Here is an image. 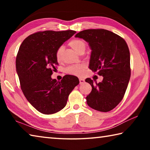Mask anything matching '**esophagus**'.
Instances as JSON below:
<instances>
[{
    "label": "esophagus",
    "mask_w": 150,
    "mask_h": 150,
    "mask_svg": "<svg viewBox=\"0 0 150 150\" xmlns=\"http://www.w3.org/2000/svg\"><path fill=\"white\" fill-rule=\"evenodd\" d=\"M85 82V79L83 78H82V77H80L79 78V83H80V84H83V83Z\"/></svg>",
    "instance_id": "34e87169"
}]
</instances>
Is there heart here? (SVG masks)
Masks as SVG:
<instances>
[{"instance_id": "1", "label": "heart", "mask_w": 150, "mask_h": 150, "mask_svg": "<svg viewBox=\"0 0 150 150\" xmlns=\"http://www.w3.org/2000/svg\"><path fill=\"white\" fill-rule=\"evenodd\" d=\"M69 45L76 52L79 54H83L87 48V44L85 41L81 39H74L72 40L69 42ZM63 52H64V47L62 45L57 48L55 52V57L58 62H60L62 59V56ZM85 68V65L83 64L73 65H70L67 68L66 71L67 73L74 75H81L83 73V69Z\"/></svg>"}]
</instances>
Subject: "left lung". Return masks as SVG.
<instances>
[{"label": "left lung", "instance_id": "left-lung-1", "mask_svg": "<svg viewBox=\"0 0 150 150\" xmlns=\"http://www.w3.org/2000/svg\"><path fill=\"white\" fill-rule=\"evenodd\" d=\"M85 40L91 49L89 69L103 76L102 82L85 79L92 87L86 97L91 108L108 112L122 100L130 78V55L122 38L105 29L83 30L75 35Z\"/></svg>", "mask_w": 150, "mask_h": 150}]
</instances>
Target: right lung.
Wrapping results in <instances>:
<instances>
[{
  "label": "right lung",
  "mask_w": 150,
  "mask_h": 150,
  "mask_svg": "<svg viewBox=\"0 0 150 150\" xmlns=\"http://www.w3.org/2000/svg\"><path fill=\"white\" fill-rule=\"evenodd\" d=\"M76 33L74 30H46L30 35L20 45L16 59L20 87L28 102L40 112L52 115L65 107L79 79L66 75L60 81L53 79L58 65L57 48Z\"/></svg>",
  "instance_id": "obj_1"
}]
</instances>
